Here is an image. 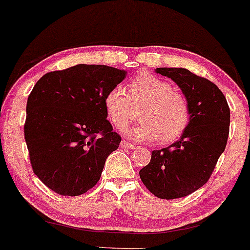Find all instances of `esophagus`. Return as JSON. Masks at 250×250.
I'll return each instance as SVG.
<instances>
[{"label":"esophagus","instance_id":"esophagus-1","mask_svg":"<svg viewBox=\"0 0 250 250\" xmlns=\"http://www.w3.org/2000/svg\"><path fill=\"white\" fill-rule=\"evenodd\" d=\"M120 147H122V148H125V149H135V148H137V146H135V145L128 143V141H126V140H123L122 143H120Z\"/></svg>","mask_w":250,"mask_h":250}]
</instances>
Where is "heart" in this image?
<instances>
[{"label": "heart", "mask_w": 250, "mask_h": 250, "mask_svg": "<svg viewBox=\"0 0 250 250\" xmlns=\"http://www.w3.org/2000/svg\"><path fill=\"white\" fill-rule=\"evenodd\" d=\"M127 92L113 87L104 97V109L111 124L124 130L141 111V124L126 131L132 140L166 145L177 140L190 123V105L183 92L166 80L141 73L127 83Z\"/></svg>", "instance_id": "b5f03b06"}]
</instances>
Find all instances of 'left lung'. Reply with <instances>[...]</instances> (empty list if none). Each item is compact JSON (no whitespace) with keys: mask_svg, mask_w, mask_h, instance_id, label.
<instances>
[{"mask_svg":"<svg viewBox=\"0 0 250 250\" xmlns=\"http://www.w3.org/2000/svg\"><path fill=\"white\" fill-rule=\"evenodd\" d=\"M170 78L190 105V123L181 139L153 150L152 159L139 171L154 196L176 199L195 192L210 180L229 133V106L213 82L186 68H156Z\"/></svg>","mask_w":250,"mask_h":250,"instance_id":"obj_1","label":"left lung"}]
</instances>
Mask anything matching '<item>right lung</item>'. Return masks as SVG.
<instances>
[{"label": "right lung", "mask_w": 250, "mask_h": 250, "mask_svg": "<svg viewBox=\"0 0 250 250\" xmlns=\"http://www.w3.org/2000/svg\"><path fill=\"white\" fill-rule=\"evenodd\" d=\"M105 64H76L40 78L29 95L24 138L32 170L61 196L96 186L122 138L106 119L104 97L126 76Z\"/></svg>", "instance_id": "obj_1"}]
</instances>
